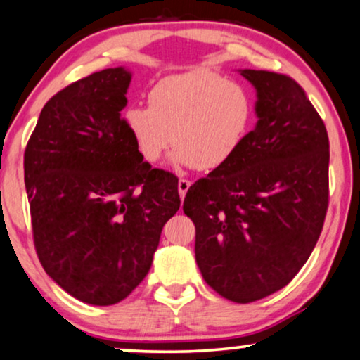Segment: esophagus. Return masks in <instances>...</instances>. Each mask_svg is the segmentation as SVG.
I'll list each match as a JSON object with an SVG mask.
<instances>
[{
  "mask_svg": "<svg viewBox=\"0 0 360 360\" xmlns=\"http://www.w3.org/2000/svg\"><path fill=\"white\" fill-rule=\"evenodd\" d=\"M189 186H191V181L179 179V183H177V191H179L181 199L186 198V193H188V191H189Z\"/></svg>",
  "mask_w": 360,
  "mask_h": 360,
  "instance_id": "34e87169",
  "label": "esophagus"
}]
</instances>
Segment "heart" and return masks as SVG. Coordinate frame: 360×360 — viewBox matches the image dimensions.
Instances as JSON below:
<instances>
[{
  "mask_svg": "<svg viewBox=\"0 0 360 360\" xmlns=\"http://www.w3.org/2000/svg\"><path fill=\"white\" fill-rule=\"evenodd\" d=\"M253 118L252 95L243 85L193 70L160 80L150 92V107L124 110L123 127L146 162H156L172 143V166L214 171L240 150Z\"/></svg>",
  "mask_w": 360,
  "mask_h": 360,
  "instance_id": "1",
  "label": "heart"
}]
</instances>
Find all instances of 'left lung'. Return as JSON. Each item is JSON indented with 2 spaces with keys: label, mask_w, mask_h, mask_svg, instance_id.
Masks as SVG:
<instances>
[{
  "label": "left lung",
  "mask_w": 360,
  "mask_h": 360,
  "mask_svg": "<svg viewBox=\"0 0 360 360\" xmlns=\"http://www.w3.org/2000/svg\"><path fill=\"white\" fill-rule=\"evenodd\" d=\"M257 90V124L227 165L195 181L183 210L195 225V262L233 303L270 296L293 280L323 230L329 138L293 79L240 69Z\"/></svg>",
  "instance_id": "8db88e82"
}]
</instances>
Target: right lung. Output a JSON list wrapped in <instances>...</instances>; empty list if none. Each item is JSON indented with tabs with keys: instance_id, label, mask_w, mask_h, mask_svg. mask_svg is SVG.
I'll return each mask as SVG.
<instances>
[{
	"instance_id": "1",
	"label": "right lung",
	"mask_w": 360,
	"mask_h": 360,
	"mask_svg": "<svg viewBox=\"0 0 360 360\" xmlns=\"http://www.w3.org/2000/svg\"><path fill=\"white\" fill-rule=\"evenodd\" d=\"M130 82L131 72L115 67L60 90L24 153L41 265L94 306L118 303L141 283L181 205L177 177L143 161L123 127Z\"/></svg>"
}]
</instances>
